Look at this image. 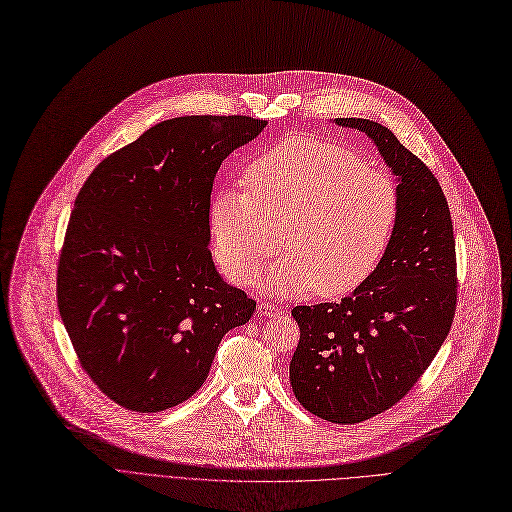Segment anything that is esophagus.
Instances as JSON below:
<instances>
[{"mask_svg":"<svg viewBox=\"0 0 512 512\" xmlns=\"http://www.w3.org/2000/svg\"><path fill=\"white\" fill-rule=\"evenodd\" d=\"M258 312L262 316H279L281 314V308H277L275 304H269V302H260L258 304Z\"/></svg>","mask_w":512,"mask_h":512,"instance_id":"obj_1","label":"esophagus"}]
</instances>
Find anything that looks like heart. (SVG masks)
I'll list each match as a JSON object with an SVG mask.
<instances>
[{"label":"heart","instance_id":"heart-1","mask_svg":"<svg viewBox=\"0 0 512 512\" xmlns=\"http://www.w3.org/2000/svg\"><path fill=\"white\" fill-rule=\"evenodd\" d=\"M248 189H221L210 204V235L225 275L248 285L277 246L262 287L275 296L348 294L367 281L389 248L398 218L396 181L344 145L294 137L256 156Z\"/></svg>","mask_w":512,"mask_h":512}]
</instances>
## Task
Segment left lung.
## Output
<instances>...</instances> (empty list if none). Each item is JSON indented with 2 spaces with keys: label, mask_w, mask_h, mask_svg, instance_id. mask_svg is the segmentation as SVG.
<instances>
[{
  "label": "left lung",
  "mask_w": 512,
  "mask_h": 512,
  "mask_svg": "<svg viewBox=\"0 0 512 512\" xmlns=\"http://www.w3.org/2000/svg\"><path fill=\"white\" fill-rule=\"evenodd\" d=\"M367 135L396 175L400 218L371 277L342 302L296 306L300 342L289 362L298 402L339 425L400 402L442 348L456 310V254L444 191L387 127L335 118Z\"/></svg>",
  "instance_id": "8db88e82"
}]
</instances>
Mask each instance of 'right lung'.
Returning <instances> with one entry per match:
<instances>
[{"instance_id": "obj_1", "label": "right lung", "mask_w": 512, "mask_h": 512, "mask_svg": "<svg viewBox=\"0 0 512 512\" xmlns=\"http://www.w3.org/2000/svg\"><path fill=\"white\" fill-rule=\"evenodd\" d=\"M266 127L252 116L164 120L95 166L58 264V308L81 367L123 408L191 398L256 302L216 273L210 193L223 160Z\"/></svg>"}]
</instances>
